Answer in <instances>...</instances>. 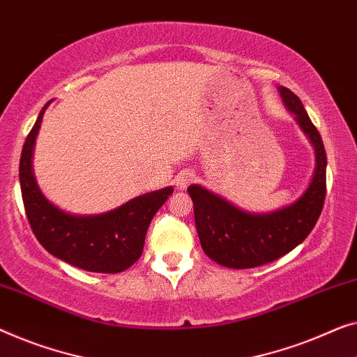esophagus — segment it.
I'll list each match as a JSON object with an SVG mask.
<instances>
[{
	"mask_svg": "<svg viewBox=\"0 0 357 357\" xmlns=\"http://www.w3.org/2000/svg\"><path fill=\"white\" fill-rule=\"evenodd\" d=\"M193 178H195V174L191 172V170H182V172H180V174L177 175V177H175L174 183H175V187L182 190V188L187 187V185H188Z\"/></svg>",
	"mask_w": 357,
	"mask_h": 357,
	"instance_id": "34e87169",
	"label": "esophagus"
}]
</instances>
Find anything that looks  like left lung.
Here are the masks:
<instances>
[{
    "instance_id": "left-lung-1",
    "label": "left lung",
    "mask_w": 357,
    "mask_h": 357,
    "mask_svg": "<svg viewBox=\"0 0 357 357\" xmlns=\"http://www.w3.org/2000/svg\"><path fill=\"white\" fill-rule=\"evenodd\" d=\"M278 91L316 149L312 180L293 204L267 214L246 213L199 185H190L201 248L220 266L251 268L285 256L306 240L322 213L327 190V154L322 138L301 100L285 86H278Z\"/></svg>"
}]
</instances>
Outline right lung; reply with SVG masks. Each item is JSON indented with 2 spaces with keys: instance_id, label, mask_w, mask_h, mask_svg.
Segmentation results:
<instances>
[{
  "instance_id": "add662e5",
  "label": "right lung",
  "mask_w": 357,
  "mask_h": 357,
  "mask_svg": "<svg viewBox=\"0 0 357 357\" xmlns=\"http://www.w3.org/2000/svg\"><path fill=\"white\" fill-rule=\"evenodd\" d=\"M48 105L40 111L20 154L19 182L29 224L40 245L67 264L89 272H123L142 256L149 222L174 188L137 196L121 208L98 215H74L56 208L40 191L32 170L35 138Z\"/></svg>"
}]
</instances>
